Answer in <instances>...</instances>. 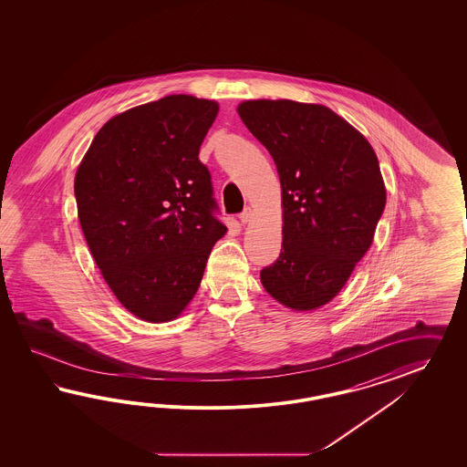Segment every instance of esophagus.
Masks as SVG:
<instances>
[{"mask_svg":"<svg viewBox=\"0 0 467 467\" xmlns=\"http://www.w3.org/2000/svg\"><path fill=\"white\" fill-rule=\"evenodd\" d=\"M252 217H254V213H252V209L248 207V209H244L243 213H240V223L241 224H248L250 221H252Z\"/></svg>","mask_w":467,"mask_h":467,"instance_id":"obj_1","label":"esophagus"}]
</instances>
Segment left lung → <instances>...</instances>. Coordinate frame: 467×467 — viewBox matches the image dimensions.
<instances>
[{"instance_id":"1","label":"left lung","mask_w":467,"mask_h":467,"mask_svg":"<svg viewBox=\"0 0 467 467\" xmlns=\"http://www.w3.org/2000/svg\"><path fill=\"white\" fill-rule=\"evenodd\" d=\"M238 114L269 150L283 188V250L260 281L287 308L324 306L367 254L382 217L387 193L377 154L320 104L244 100Z\"/></svg>"}]
</instances>
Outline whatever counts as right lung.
I'll list each match as a JSON object with an SVG mask.
<instances>
[{
    "mask_svg": "<svg viewBox=\"0 0 467 467\" xmlns=\"http://www.w3.org/2000/svg\"><path fill=\"white\" fill-rule=\"evenodd\" d=\"M217 113V102L184 94L131 108L100 128L77 170L90 254L114 296L145 322L186 308L226 234L198 159Z\"/></svg>",
    "mask_w": 467,
    "mask_h": 467,
    "instance_id": "1",
    "label": "right lung"
}]
</instances>
